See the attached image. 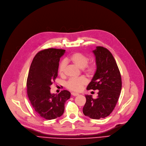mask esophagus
<instances>
[{
    "mask_svg": "<svg viewBox=\"0 0 146 146\" xmlns=\"http://www.w3.org/2000/svg\"><path fill=\"white\" fill-rule=\"evenodd\" d=\"M72 95L73 96H78L79 94H77V93H74V92H72Z\"/></svg>",
    "mask_w": 146,
    "mask_h": 146,
    "instance_id": "obj_1",
    "label": "esophagus"
}]
</instances>
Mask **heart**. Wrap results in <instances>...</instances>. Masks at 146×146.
Listing matches in <instances>:
<instances>
[{"label":"heart","mask_w":146,"mask_h":146,"mask_svg":"<svg viewBox=\"0 0 146 146\" xmlns=\"http://www.w3.org/2000/svg\"><path fill=\"white\" fill-rule=\"evenodd\" d=\"M70 62L79 68L83 69L84 72L88 75L93 74L95 71V66L94 64L87 65L89 62V58L85 55L80 52H75L70 57H67L64 61H62L58 67V73L60 76L64 74L66 63ZM88 83V80L86 78L82 77L79 78H73L69 80L66 86L72 91L80 92L84 86Z\"/></svg>","instance_id":"1"}]
</instances>
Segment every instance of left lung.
Wrapping results in <instances>:
<instances>
[{
  "instance_id": "1",
  "label": "left lung",
  "mask_w": 146,
  "mask_h": 146,
  "mask_svg": "<svg viewBox=\"0 0 146 146\" xmlns=\"http://www.w3.org/2000/svg\"><path fill=\"white\" fill-rule=\"evenodd\" d=\"M95 56L96 70L87 90H98V96L85 95L86 102L83 108L85 116L92 119L108 117L118 101L122 88L121 74L111 52L98 46L92 51Z\"/></svg>"
}]
</instances>
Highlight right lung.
<instances>
[{"mask_svg": "<svg viewBox=\"0 0 146 146\" xmlns=\"http://www.w3.org/2000/svg\"><path fill=\"white\" fill-rule=\"evenodd\" d=\"M65 51L56 48L40 51L30 66L27 82L28 96L35 112L46 119L62 115L64 104L71 96L66 90L58 95L50 92V86L58 76L60 58Z\"/></svg>", "mask_w": 146, "mask_h": 146, "instance_id": "add662e5", "label": "right lung"}]
</instances>
